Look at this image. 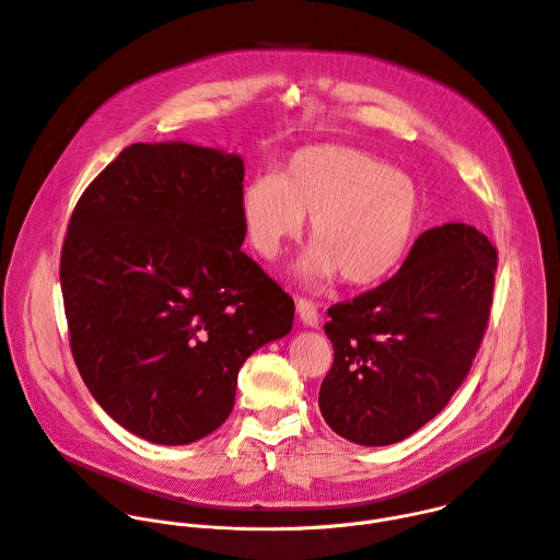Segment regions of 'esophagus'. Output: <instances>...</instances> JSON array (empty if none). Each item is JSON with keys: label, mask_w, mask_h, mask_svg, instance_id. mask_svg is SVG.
I'll use <instances>...</instances> for the list:
<instances>
[{"label": "esophagus", "mask_w": 560, "mask_h": 560, "mask_svg": "<svg viewBox=\"0 0 560 560\" xmlns=\"http://www.w3.org/2000/svg\"><path fill=\"white\" fill-rule=\"evenodd\" d=\"M296 312H299V318L303 322V326H307V328L318 326V307H316L314 301H310L305 296H299L296 299Z\"/></svg>", "instance_id": "34e87169"}]
</instances>
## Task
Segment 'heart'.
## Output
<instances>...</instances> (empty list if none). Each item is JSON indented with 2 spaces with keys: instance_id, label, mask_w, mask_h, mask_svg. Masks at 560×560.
<instances>
[{
  "instance_id": "obj_1",
  "label": "heart",
  "mask_w": 560,
  "mask_h": 560,
  "mask_svg": "<svg viewBox=\"0 0 560 560\" xmlns=\"http://www.w3.org/2000/svg\"><path fill=\"white\" fill-rule=\"evenodd\" d=\"M419 190L381 159L348 145L296 150L277 177H255L242 190L238 210L248 246L272 261L310 219L314 246L299 277L318 283L341 275L368 285L404 259L419 221Z\"/></svg>"
}]
</instances>
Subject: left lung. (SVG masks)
Here are the masks:
<instances>
[{"label":"left lung","mask_w":560,"mask_h":560,"mask_svg":"<svg viewBox=\"0 0 560 560\" xmlns=\"http://www.w3.org/2000/svg\"><path fill=\"white\" fill-rule=\"evenodd\" d=\"M499 253L467 223L425 230L394 277L328 310L318 410L343 439L392 445L432 421L481 348Z\"/></svg>","instance_id":"8db88e82"}]
</instances>
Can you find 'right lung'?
Listing matches in <instances>:
<instances>
[{
	"mask_svg": "<svg viewBox=\"0 0 560 560\" xmlns=\"http://www.w3.org/2000/svg\"><path fill=\"white\" fill-rule=\"evenodd\" d=\"M238 154L132 143L79 197L59 279L79 374L106 415L162 445L214 432L238 368L292 330L294 301L242 253Z\"/></svg>",
	"mask_w": 560,
	"mask_h": 560,
	"instance_id": "add662e5",
	"label": "right lung"
}]
</instances>
